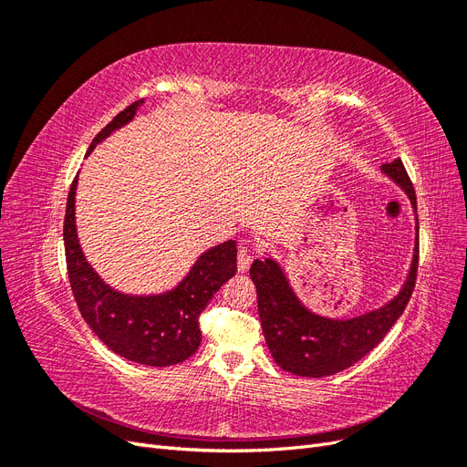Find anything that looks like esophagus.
I'll return each mask as SVG.
<instances>
[{
  "label": "esophagus",
  "mask_w": 467,
  "mask_h": 467,
  "mask_svg": "<svg viewBox=\"0 0 467 467\" xmlns=\"http://www.w3.org/2000/svg\"><path fill=\"white\" fill-rule=\"evenodd\" d=\"M251 261H253V257H251L249 249L247 247H239V251H237V271L239 273H245L247 268H249V265H251Z\"/></svg>",
  "instance_id": "esophagus-1"
}]
</instances>
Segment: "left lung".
I'll use <instances>...</instances> for the list:
<instances>
[{
	"instance_id": "obj_1",
	"label": "left lung",
	"mask_w": 467,
	"mask_h": 467,
	"mask_svg": "<svg viewBox=\"0 0 467 467\" xmlns=\"http://www.w3.org/2000/svg\"><path fill=\"white\" fill-rule=\"evenodd\" d=\"M379 171L405 191L417 212L415 189L403 161L398 158L391 163H384ZM415 234L411 266L398 296H393L384 306L348 319L325 317L307 309L290 286L285 268L273 257L253 261L249 275L257 288L263 335L282 370L302 378H323L347 370L348 366L368 355L400 319L413 294L419 265V220Z\"/></svg>"
}]
</instances>
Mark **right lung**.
<instances>
[{"label": "right lung", "mask_w": 467, "mask_h": 467, "mask_svg": "<svg viewBox=\"0 0 467 467\" xmlns=\"http://www.w3.org/2000/svg\"><path fill=\"white\" fill-rule=\"evenodd\" d=\"M144 105V99L126 107L99 132L88 155L99 142L122 129ZM78 177L67 192L64 245L69 285L83 319L91 331L119 357L146 366H171L192 357L201 345V312L237 268V247L228 239L196 259L187 276L171 290L150 296L119 292L95 273L83 255L76 228Z\"/></svg>", "instance_id": "1"}]
</instances>
